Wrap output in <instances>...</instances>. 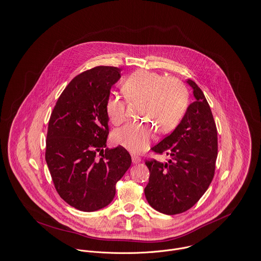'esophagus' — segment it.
I'll use <instances>...</instances> for the list:
<instances>
[{
	"mask_svg": "<svg viewBox=\"0 0 261 261\" xmlns=\"http://www.w3.org/2000/svg\"><path fill=\"white\" fill-rule=\"evenodd\" d=\"M141 161H142L141 157H138V156H135V155H133V156H132V162H133L134 164H136V163H140Z\"/></svg>",
	"mask_w": 261,
	"mask_h": 261,
	"instance_id": "1",
	"label": "esophagus"
}]
</instances>
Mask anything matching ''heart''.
Listing matches in <instances>:
<instances>
[{
    "instance_id": "heart-1",
    "label": "heart",
    "mask_w": 261,
    "mask_h": 261,
    "mask_svg": "<svg viewBox=\"0 0 261 261\" xmlns=\"http://www.w3.org/2000/svg\"><path fill=\"white\" fill-rule=\"evenodd\" d=\"M122 92L128 102H141L140 115L151 122L130 123L113 133L114 143L132 153L145 151L156 130L161 134L174 130L188 105L187 90L179 80L147 70L132 73L124 81ZM106 114L112 124H122L126 117L125 102L118 96L109 97Z\"/></svg>"
}]
</instances>
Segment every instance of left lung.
<instances>
[{
    "label": "left lung",
    "instance_id": "8db88e82",
    "mask_svg": "<svg viewBox=\"0 0 261 261\" xmlns=\"http://www.w3.org/2000/svg\"><path fill=\"white\" fill-rule=\"evenodd\" d=\"M195 101L191 103L173 132L152 147L166 154V163L146 161L150 177L145 197L155 210L174 215L190 209L208 189L217 158V129L201 89L192 80Z\"/></svg>",
    "mask_w": 261,
    "mask_h": 261
}]
</instances>
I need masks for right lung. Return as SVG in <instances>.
Here are the masks:
<instances>
[{"label":"right lung","mask_w":261,"mask_h":261,"mask_svg":"<svg viewBox=\"0 0 261 261\" xmlns=\"http://www.w3.org/2000/svg\"><path fill=\"white\" fill-rule=\"evenodd\" d=\"M121 69L98 66L76 76L50 117L46 162L55 188L74 208L92 212L112 202L117 182L131 166L122 146L105 149L109 134L106 102ZM102 152L97 160L95 153Z\"/></svg>","instance_id":"obj_1"}]
</instances>
